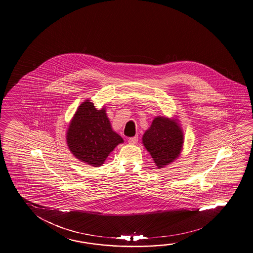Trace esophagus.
Segmentation results:
<instances>
[{
    "instance_id": "34e87169",
    "label": "esophagus",
    "mask_w": 253,
    "mask_h": 253,
    "mask_svg": "<svg viewBox=\"0 0 253 253\" xmlns=\"http://www.w3.org/2000/svg\"><path fill=\"white\" fill-rule=\"evenodd\" d=\"M137 140H138V137L137 136L136 137H129L128 143L129 145H135V144H137Z\"/></svg>"
}]
</instances>
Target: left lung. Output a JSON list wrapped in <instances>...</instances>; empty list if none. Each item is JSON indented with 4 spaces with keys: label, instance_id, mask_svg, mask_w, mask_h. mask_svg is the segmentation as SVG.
I'll return each instance as SVG.
<instances>
[{
    "label": "left lung",
    "instance_id": "1",
    "mask_svg": "<svg viewBox=\"0 0 253 253\" xmlns=\"http://www.w3.org/2000/svg\"><path fill=\"white\" fill-rule=\"evenodd\" d=\"M142 143L158 169L169 165L180 156L184 143L180 121L177 117L156 116L144 133Z\"/></svg>",
    "mask_w": 253,
    "mask_h": 253
}]
</instances>
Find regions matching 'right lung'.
<instances>
[{
	"instance_id": "add662e5",
	"label": "right lung",
	"mask_w": 253,
	"mask_h": 253,
	"mask_svg": "<svg viewBox=\"0 0 253 253\" xmlns=\"http://www.w3.org/2000/svg\"><path fill=\"white\" fill-rule=\"evenodd\" d=\"M67 145L79 162L91 167L102 166L117 145L124 143L113 130L106 107L98 109L91 100L79 105L66 132Z\"/></svg>"
}]
</instances>
